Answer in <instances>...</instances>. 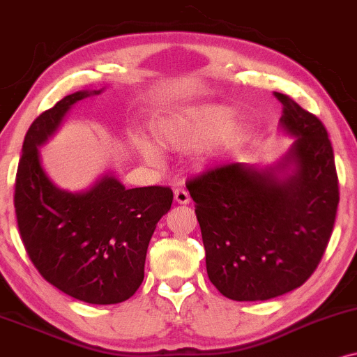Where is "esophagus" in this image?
<instances>
[{
	"label": "esophagus",
	"instance_id": "esophagus-1",
	"mask_svg": "<svg viewBox=\"0 0 357 357\" xmlns=\"http://www.w3.org/2000/svg\"><path fill=\"white\" fill-rule=\"evenodd\" d=\"M174 201L179 204H190L191 203L190 192L184 190V188H178V190L174 191Z\"/></svg>",
	"mask_w": 357,
	"mask_h": 357
}]
</instances>
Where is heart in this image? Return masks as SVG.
I'll return each mask as SVG.
<instances>
[{
	"label": "heart",
	"mask_w": 357,
	"mask_h": 357,
	"mask_svg": "<svg viewBox=\"0 0 357 357\" xmlns=\"http://www.w3.org/2000/svg\"><path fill=\"white\" fill-rule=\"evenodd\" d=\"M234 121V111L222 105H204L184 109L161 124L158 135L162 146L171 149H190L214 143L229 130ZM141 151L146 160L156 161L154 146L143 141Z\"/></svg>",
	"instance_id": "obj_1"
}]
</instances>
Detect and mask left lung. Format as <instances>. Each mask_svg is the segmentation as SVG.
I'll use <instances>...</instances> for the list:
<instances>
[{
    "instance_id": "8db88e82",
    "label": "left lung",
    "mask_w": 357,
    "mask_h": 357,
    "mask_svg": "<svg viewBox=\"0 0 357 357\" xmlns=\"http://www.w3.org/2000/svg\"><path fill=\"white\" fill-rule=\"evenodd\" d=\"M282 128L296 136L269 171L241 162L209 167L186 186L195 201L209 281L234 301H266L303 286L323 259L339 204L333 146L324 124L281 93ZM294 162L296 173L276 170Z\"/></svg>"
}]
</instances>
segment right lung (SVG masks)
Returning a JSON list of instances; mask_svg holds the SVG:
<instances>
[{
	"instance_id": "right-lung-1",
	"label": "right lung",
	"mask_w": 357,
	"mask_h": 357,
	"mask_svg": "<svg viewBox=\"0 0 357 357\" xmlns=\"http://www.w3.org/2000/svg\"><path fill=\"white\" fill-rule=\"evenodd\" d=\"M89 94L100 91L68 94L29 126L16 173V220L29 259L50 284L79 301L118 304L143 282L149 239L169 211L173 191L169 186L126 190L105 176L89 191L73 195L50 181L38 146Z\"/></svg>"
}]
</instances>
